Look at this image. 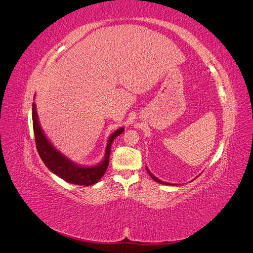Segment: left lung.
Segmentation results:
<instances>
[{"instance_id":"obj_1","label":"left lung","mask_w":253,"mask_h":253,"mask_svg":"<svg viewBox=\"0 0 253 253\" xmlns=\"http://www.w3.org/2000/svg\"><path fill=\"white\" fill-rule=\"evenodd\" d=\"M145 170H147V172L149 173V175L151 176V177L154 179L155 181H157V182H159V183H162V185H171V186H175V183H170V182H166V181H163V180H160V179H158L155 175H153L151 172H150V170L148 169L147 167H145Z\"/></svg>"}]
</instances>
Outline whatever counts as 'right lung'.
<instances>
[{"label":"right lung","instance_id":"right-lung-1","mask_svg":"<svg viewBox=\"0 0 253 253\" xmlns=\"http://www.w3.org/2000/svg\"><path fill=\"white\" fill-rule=\"evenodd\" d=\"M33 125L37 150L45 166L48 168L49 171L59 176L60 178L79 186H90L100 180L109 167L112 143L116 137L125 131L124 127H120L109 137L105 154L100 164L93 167H83L75 164L70 158L63 155L62 153L53 147L51 142L47 139V137L44 135L39 120H38L35 103L33 104Z\"/></svg>","mask_w":253,"mask_h":253}]
</instances>
